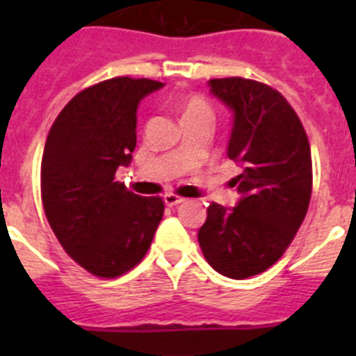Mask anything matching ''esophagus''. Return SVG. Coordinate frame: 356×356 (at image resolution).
Here are the masks:
<instances>
[{"label": "esophagus", "instance_id": "obj_1", "mask_svg": "<svg viewBox=\"0 0 356 356\" xmlns=\"http://www.w3.org/2000/svg\"><path fill=\"white\" fill-rule=\"evenodd\" d=\"M184 197L180 196H176V194H165L163 196V203L168 207H176V205H180V203H184Z\"/></svg>", "mask_w": 356, "mask_h": 356}]
</instances>
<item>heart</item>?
Listing matches in <instances>:
<instances>
[{
	"instance_id": "1",
	"label": "heart",
	"mask_w": 356,
	"mask_h": 356,
	"mask_svg": "<svg viewBox=\"0 0 356 356\" xmlns=\"http://www.w3.org/2000/svg\"><path fill=\"white\" fill-rule=\"evenodd\" d=\"M196 115H205V118H212V108L209 103L200 96H191L181 103V119L185 118H196Z\"/></svg>"
}]
</instances>
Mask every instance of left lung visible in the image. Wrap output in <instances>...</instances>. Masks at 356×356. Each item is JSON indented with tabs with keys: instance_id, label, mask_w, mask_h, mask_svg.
<instances>
[{
	"instance_id": "obj_1",
	"label": "left lung",
	"mask_w": 356,
	"mask_h": 356,
	"mask_svg": "<svg viewBox=\"0 0 356 356\" xmlns=\"http://www.w3.org/2000/svg\"><path fill=\"white\" fill-rule=\"evenodd\" d=\"M234 114L226 155L242 169L234 209L212 203L197 241L207 262L234 280L260 275L285 253L307 216L312 156L294 108L278 90L246 78L210 80Z\"/></svg>"
}]
</instances>
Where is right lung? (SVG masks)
Returning <instances> with one entry per match:
<instances>
[{"instance_id": "right-lung-1", "label": "right lung", "mask_w": 356, "mask_h": 356, "mask_svg": "<svg viewBox=\"0 0 356 356\" xmlns=\"http://www.w3.org/2000/svg\"><path fill=\"white\" fill-rule=\"evenodd\" d=\"M163 83L121 76L81 90L49 130L40 168L48 222L67 254L102 278H115L147 253L163 216L160 197L115 181L137 144V108Z\"/></svg>"}]
</instances>
